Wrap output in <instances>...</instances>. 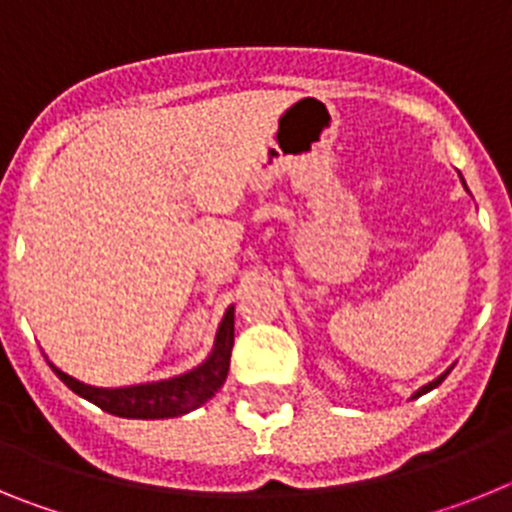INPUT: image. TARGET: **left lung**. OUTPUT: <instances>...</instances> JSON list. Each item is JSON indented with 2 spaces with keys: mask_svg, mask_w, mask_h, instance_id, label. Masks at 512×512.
Listing matches in <instances>:
<instances>
[{
  "mask_svg": "<svg viewBox=\"0 0 512 512\" xmlns=\"http://www.w3.org/2000/svg\"><path fill=\"white\" fill-rule=\"evenodd\" d=\"M461 184H464V179H461ZM464 189H467V184H464ZM449 372H451V369H446V372H443V374H441V377H436V379H433V382L423 384V387H420V390H418V392H413V400H415V397L425 395V392H431V390H436L438 384H441V382H443V379L449 377Z\"/></svg>",
  "mask_w": 512,
  "mask_h": 512,
  "instance_id": "8db88e82",
  "label": "left lung"
}]
</instances>
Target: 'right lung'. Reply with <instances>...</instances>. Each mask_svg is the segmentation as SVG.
I'll return each instance as SVG.
<instances>
[{
    "label": "right lung",
    "instance_id": "right-lung-1",
    "mask_svg": "<svg viewBox=\"0 0 512 512\" xmlns=\"http://www.w3.org/2000/svg\"><path fill=\"white\" fill-rule=\"evenodd\" d=\"M233 333H235V307L225 310L223 320L217 325L215 343L212 351L202 364L184 374H176L158 382L130 384V387H94V384L81 382L71 374L61 372L56 364L53 372L58 374L69 390L84 400L94 402L104 413L120 415V418H140V420H158V418H179L200 405H205L210 397L225 384L230 369V351H233Z\"/></svg>",
    "mask_w": 512,
    "mask_h": 512
}]
</instances>
